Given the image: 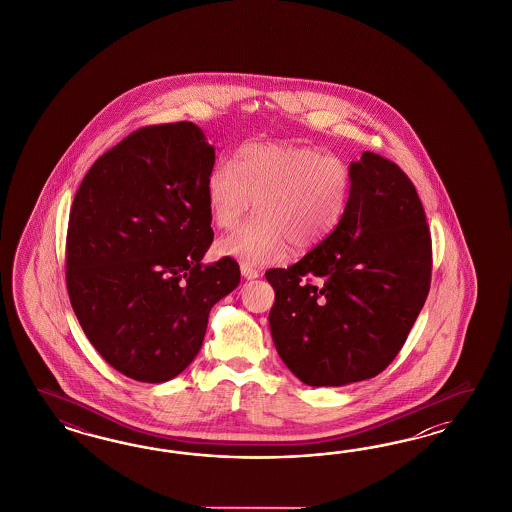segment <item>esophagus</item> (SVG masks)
Masks as SVG:
<instances>
[{
  "mask_svg": "<svg viewBox=\"0 0 512 512\" xmlns=\"http://www.w3.org/2000/svg\"><path fill=\"white\" fill-rule=\"evenodd\" d=\"M240 272H242V276H244L246 279L259 278V270H257V268H253V266L248 263L240 264Z\"/></svg>",
  "mask_w": 512,
  "mask_h": 512,
  "instance_id": "34e87169",
  "label": "esophagus"
}]
</instances>
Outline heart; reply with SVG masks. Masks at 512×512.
<instances>
[{"label": "heart", "mask_w": 512, "mask_h": 512, "mask_svg": "<svg viewBox=\"0 0 512 512\" xmlns=\"http://www.w3.org/2000/svg\"><path fill=\"white\" fill-rule=\"evenodd\" d=\"M353 172L340 157L308 146L246 144L206 176L212 221L229 229L257 199V216L217 240V253L242 263H281L291 246L308 253L340 229Z\"/></svg>", "instance_id": "obj_1"}]
</instances>
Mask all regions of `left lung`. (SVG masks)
Wrapping results in <instances>:
<instances>
[{
    "label": "left lung",
    "instance_id": "left-lung-1",
    "mask_svg": "<svg viewBox=\"0 0 512 512\" xmlns=\"http://www.w3.org/2000/svg\"><path fill=\"white\" fill-rule=\"evenodd\" d=\"M349 169L353 191L340 229L293 266L264 274L276 291L274 345L310 387L383 372L430 291L432 238L413 182L373 152Z\"/></svg>",
    "mask_w": 512,
    "mask_h": 512
}]
</instances>
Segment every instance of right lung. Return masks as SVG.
<instances>
[{
  "mask_svg": "<svg viewBox=\"0 0 512 512\" xmlns=\"http://www.w3.org/2000/svg\"><path fill=\"white\" fill-rule=\"evenodd\" d=\"M216 152L191 122L148 125L101 155L78 187L67 229V293L114 370L165 383L201 351L212 306L240 283L214 240L206 176Z\"/></svg>",
  "mask_w": 512,
  "mask_h": 512,
  "instance_id": "obj_1",
  "label": "right lung"
}]
</instances>
